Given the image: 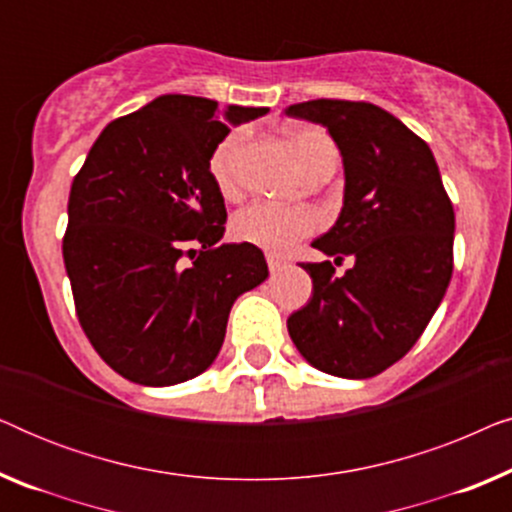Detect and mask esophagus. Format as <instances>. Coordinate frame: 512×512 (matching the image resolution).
I'll return each mask as SVG.
<instances>
[{"label": "esophagus", "mask_w": 512, "mask_h": 512, "mask_svg": "<svg viewBox=\"0 0 512 512\" xmlns=\"http://www.w3.org/2000/svg\"><path fill=\"white\" fill-rule=\"evenodd\" d=\"M265 261H268L270 272H277L284 265V258L277 256V254H268V256H265Z\"/></svg>", "instance_id": "34e87169"}]
</instances>
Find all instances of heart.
I'll return each mask as SVG.
<instances>
[{
    "mask_svg": "<svg viewBox=\"0 0 512 512\" xmlns=\"http://www.w3.org/2000/svg\"><path fill=\"white\" fill-rule=\"evenodd\" d=\"M244 144V132L235 130L223 137L214 146L209 156V177L223 195H233L237 188L235 181V158ZM289 144L296 153L300 167L307 174L314 167L328 163H338V149L326 130L317 125H296L289 130ZM319 216L310 207L277 205V202L256 200L240 209L230 221V233L235 240L254 244V247L268 251H289L305 237L317 233Z\"/></svg>",
    "mask_w": 512,
    "mask_h": 512,
    "instance_id": "1",
    "label": "heart"
}]
</instances>
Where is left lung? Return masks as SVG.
<instances>
[{"label":"left lung","instance_id":"8db88e82","mask_svg":"<svg viewBox=\"0 0 512 512\" xmlns=\"http://www.w3.org/2000/svg\"><path fill=\"white\" fill-rule=\"evenodd\" d=\"M286 114L321 123L345 163V205L312 242L326 256L300 263L312 298L286 326L298 352L328 375L363 380L410 352L452 279L454 209L422 137L370 102L310 100Z\"/></svg>","mask_w":512,"mask_h":512}]
</instances>
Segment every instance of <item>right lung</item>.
Masks as SVG:
<instances>
[{
  "label": "right lung",
  "instance_id": "right-lung-1",
  "mask_svg": "<svg viewBox=\"0 0 512 512\" xmlns=\"http://www.w3.org/2000/svg\"><path fill=\"white\" fill-rule=\"evenodd\" d=\"M263 114L156 97L111 121L74 177L62 258L76 317L125 380L170 387L207 370L237 296L268 277L261 249L219 242L228 214L209 177L230 125Z\"/></svg>",
  "mask_w": 512,
  "mask_h": 512
}]
</instances>
